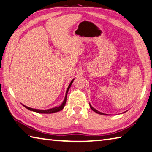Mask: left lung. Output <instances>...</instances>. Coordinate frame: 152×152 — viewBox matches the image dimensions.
I'll return each mask as SVG.
<instances>
[{
    "mask_svg": "<svg viewBox=\"0 0 152 152\" xmlns=\"http://www.w3.org/2000/svg\"><path fill=\"white\" fill-rule=\"evenodd\" d=\"M89 106H90V107H91V110L94 111H95V113H98V114H100V115H107V114H105V113H102V112H100V111H97V110H95V108H94L92 107V106L91 105V104H90L89 103ZM125 112H126V111H125ZM125 112H124V113H125Z\"/></svg>",
    "mask_w": 152,
    "mask_h": 152,
    "instance_id": "1",
    "label": "left lung"
}]
</instances>
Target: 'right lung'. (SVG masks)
Masks as SVG:
<instances>
[{
	"label": "right lung",
	"mask_w": 152,
	"mask_h": 152,
	"mask_svg": "<svg viewBox=\"0 0 152 152\" xmlns=\"http://www.w3.org/2000/svg\"><path fill=\"white\" fill-rule=\"evenodd\" d=\"M74 81V79H73L71 81L70 84H69V86L68 87L67 89H66V94H65V99H64L63 103H61V105L58 106V107H53L51 109H49V110H37V109H33V108H31L29 107H27V106H26L25 105H23L24 107L25 108L27 109V110L32 111H34V112H37V113H55V112H58V111H60L61 110H62L64 108L65 105V103H66V95H67V93L69 91V89L70 88L72 83H73V82Z\"/></svg>",
	"instance_id": "right-lung-1"
}]
</instances>
